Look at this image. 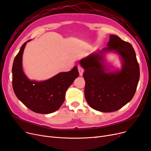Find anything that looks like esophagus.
<instances>
[{"label":"esophagus","mask_w":151,"mask_h":151,"mask_svg":"<svg viewBox=\"0 0 151 151\" xmlns=\"http://www.w3.org/2000/svg\"><path fill=\"white\" fill-rule=\"evenodd\" d=\"M78 70H79V75L80 76H82L83 74V72H84V69L83 68L81 67V66H78Z\"/></svg>","instance_id":"esophagus-1"}]
</instances>
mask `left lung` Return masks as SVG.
Instances as JSON below:
<instances>
[{
	"label": "left lung",
	"mask_w": 151,
	"mask_h": 151,
	"mask_svg": "<svg viewBox=\"0 0 151 151\" xmlns=\"http://www.w3.org/2000/svg\"><path fill=\"white\" fill-rule=\"evenodd\" d=\"M114 52L120 55V70L109 71L104 55ZM86 82L84 94L89 106L108 113L118 110L133 98L140 78V68L132 45L111 35L107 47L98 50L80 60Z\"/></svg>",
	"instance_id": "8db88e82"
}]
</instances>
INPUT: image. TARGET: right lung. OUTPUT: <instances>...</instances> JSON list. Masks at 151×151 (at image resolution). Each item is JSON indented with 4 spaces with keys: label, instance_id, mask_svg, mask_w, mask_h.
<instances>
[{
    "label": "right lung",
    "instance_id": "add662e5",
    "mask_svg": "<svg viewBox=\"0 0 151 151\" xmlns=\"http://www.w3.org/2000/svg\"><path fill=\"white\" fill-rule=\"evenodd\" d=\"M20 48L14 60L12 68V88L17 98L31 111L48 114L60 108L65 100L67 89L78 77L77 66L68 72H60L43 81H31L22 69V55L26 43Z\"/></svg>",
    "mask_w": 151,
    "mask_h": 151
}]
</instances>
